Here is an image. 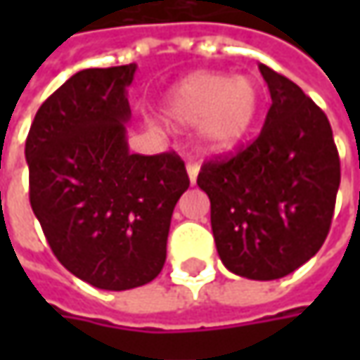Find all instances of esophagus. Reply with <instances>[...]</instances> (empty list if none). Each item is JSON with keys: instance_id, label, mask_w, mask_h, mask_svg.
I'll return each instance as SVG.
<instances>
[{"instance_id": "obj_1", "label": "esophagus", "mask_w": 360, "mask_h": 360, "mask_svg": "<svg viewBox=\"0 0 360 360\" xmlns=\"http://www.w3.org/2000/svg\"><path fill=\"white\" fill-rule=\"evenodd\" d=\"M186 172L188 178H190V184L194 186V184H196V178H198V172H200V164L194 162V160H190L186 164Z\"/></svg>"}]
</instances>
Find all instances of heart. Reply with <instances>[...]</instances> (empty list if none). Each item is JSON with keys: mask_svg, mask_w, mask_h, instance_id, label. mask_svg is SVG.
<instances>
[{"mask_svg": "<svg viewBox=\"0 0 360 360\" xmlns=\"http://www.w3.org/2000/svg\"><path fill=\"white\" fill-rule=\"evenodd\" d=\"M260 90L248 76L198 72L178 82L164 98V116L174 126H198L204 148L226 152L256 124Z\"/></svg>", "mask_w": 360, "mask_h": 360, "instance_id": "1", "label": "heart"}]
</instances>
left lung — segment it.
<instances>
[{
  "label": "left lung",
  "mask_w": 360,
  "mask_h": 360,
  "mask_svg": "<svg viewBox=\"0 0 360 360\" xmlns=\"http://www.w3.org/2000/svg\"><path fill=\"white\" fill-rule=\"evenodd\" d=\"M269 86L264 128L232 158L206 162L198 186L222 264L250 281H276L323 246L340 162L325 112L288 77L258 65Z\"/></svg>",
  "instance_id": "obj_1"
}]
</instances>
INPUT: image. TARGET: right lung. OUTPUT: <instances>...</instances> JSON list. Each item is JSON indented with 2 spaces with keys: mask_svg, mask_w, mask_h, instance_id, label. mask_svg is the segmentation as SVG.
<instances>
[{
  "mask_svg": "<svg viewBox=\"0 0 360 360\" xmlns=\"http://www.w3.org/2000/svg\"><path fill=\"white\" fill-rule=\"evenodd\" d=\"M134 74L136 63L74 74L37 110L25 140L30 202L53 255L102 290L158 276L174 206L190 186L174 152H130Z\"/></svg>",
  "mask_w": 360,
  "mask_h": 360,
  "instance_id": "1",
  "label": "right lung"
}]
</instances>
